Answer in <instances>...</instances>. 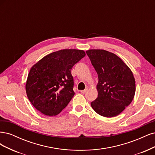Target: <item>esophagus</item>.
Masks as SVG:
<instances>
[{"instance_id":"1","label":"esophagus","mask_w":155,"mask_h":155,"mask_svg":"<svg viewBox=\"0 0 155 155\" xmlns=\"http://www.w3.org/2000/svg\"><path fill=\"white\" fill-rule=\"evenodd\" d=\"M87 89H84V90H82V91H81V92L82 93L84 94V93H86L87 92Z\"/></svg>"}]
</instances>
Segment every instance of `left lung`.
Listing matches in <instances>:
<instances>
[{
  "label": "left lung",
  "mask_w": 155,
  "mask_h": 155,
  "mask_svg": "<svg viewBox=\"0 0 155 155\" xmlns=\"http://www.w3.org/2000/svg\"><path fill=\"white\" fill-rule=\"evenodd\" d=\"M86 53L98 77V97L91 106L102 117L117 116L131 103L135 94L131 69L115 54L104 49H89Z\"/></svg>",
  "instance_id": "1"
}]
</instances>
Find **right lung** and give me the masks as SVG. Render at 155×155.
<instances>
[{
	"instance_id": "right-lung-1",
	"label": "right lung",
	"mask_w": 155,
	"mask_h": 155,
	"mask_svg": "<svg viewBox=\"0 0 155 155\" xmlns=\"http://www.w3.org/2000/svg\"><path fill=\"white\" fill-rule=\"evenodd\" d=\"M86 55L84 50L61 49L47 54L28 73L26 91L29 102L46 116H56L73 97L71 70Z\"/></svg>"
}]
</instances>
